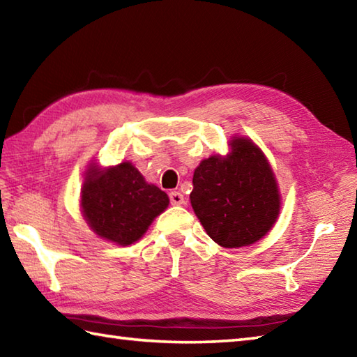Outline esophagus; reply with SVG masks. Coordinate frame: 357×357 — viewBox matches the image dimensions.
Listing matches in <instances>:
<instances>
[{"label":"esophagus","mask_w":357,"mask_h":357,"mask_svg":"<svg viewBox=\"0 0 357 357\" xmlns=\"http://www.w3.org/2000/svg\"><path fill=\"white\" fill-rule=\"evenodd\" d=\"M169 198H170L172 206H181V204H184V196L179 192H170Z\"/></svg>","instance_id":"esophagus-1"}]
</instances>
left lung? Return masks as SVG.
Segmentation results:
<instances>
[{
    "label": "left lung",
    "mask_w": 357,
    "mask_h": 357,
    "mask_svg": "<svg viewBox=\"0 0 357 357\" xmlns=\"http://www.w3.org/2000/svg\"><path fill=\"white\" fill-rule=\"evenodd\" d=\"M231 153L204 159L193 174L192 207L216 244L250 245L267 234L279 215V192L262 151L234 138Z\"/></svg>",
    "instance_id": "8db88e82"
}]
</instances>
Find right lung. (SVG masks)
Returning a JSON list of instances; mask_svg holds the SVG:
<instances>
[{"label":"right lung","instance_id":"1","mask_svg":"<svg viewBox=\"0 0 357 357\" xmlns=\"http://www.w3.org/2000/svg\"><path fill=\"white\" fill-rule=\"evenodd\" d=\"M81 207L92 230L119 245H130L169 206L161 188L147 184L130 162L101 172L90 169L82 187Z\"/></svg>","mask_w":357,"mask_h":357}]
</instances>
